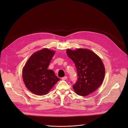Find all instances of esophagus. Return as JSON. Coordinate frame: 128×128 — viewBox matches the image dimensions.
I'll return each instance as SVG.
<instances>
[{
	"label": "esophagus",
	"instance_id": "34e87169",
	"mask_svg": "<svg viewBox=\"0 0 128 128\" xmlns=\"http://www.w3.org/2000/svg\"><path fill=\"white\" fill-rule=\"evenodd\" d=\"M67 78V76H64V77L62 78V80H66Z\"/></svg>",
	"mask_w": 128,
	"mask_h": 128
}]
</instances>
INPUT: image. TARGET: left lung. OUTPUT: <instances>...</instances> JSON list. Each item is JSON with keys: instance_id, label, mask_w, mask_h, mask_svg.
<instances>
[{"instance_id": "8db88e82", "label": "left lung", "mask_w": 128, "mask_h": 128, "mask_svg": "<svg viewBox=\"0 0 128 128\" xmlns=\"http://www.w3.org/2000/svg\"><path fill=\"white\" fill-rule=\"evenodd\" d=\"M66 53L77 70L78 80L73 85L76 93L85 96L95 92L105 76V68L100 58L90 50L84 48L68 49Z\"/></svg>"}]
</instances>
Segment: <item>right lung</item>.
Masks as SVG:
<instances>
[{
    "instance_id": "obj_1",
    "label": "right lung",
    "mask_w": 128,
    "mask_h": 128,
    "mask_svg": "<svg viewBox=\"0 0 128 128\" xmlns=\"http://www.w3.org/2000/svg\"><path fill=\"white\" fill-rule=\"evenodd\" d=\"M55 52L44 48L34 53L23 68V79L26 88L39 96L47 94L60 80L48 69Z\"/></svg>"
}]
</instances>
